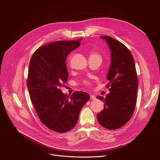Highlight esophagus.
I'll use <instances>...</instances> for the list:
<instances>
[{
  "label": "esophagus",
  "mask_w": 160,
  "mask_h": 160,
  "mask_svg": "<svg viewBox=\"0 0 160 160\" xmlns=\"http://www.w3.org/2000/svg\"><path fill=\"white\" fill-rule=\"evenodd\" d=\"M90 99H92V100H94V99H96V97H95L94 95L91 94V95L90 96Z\"/></svg>",
  "instance_id": "esophagus-1"
}]
</instances>
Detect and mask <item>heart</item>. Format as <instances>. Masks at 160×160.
I'll return each instance as SVG.
<instances>
[{
    "label": "heart",
    "instance_id": "b5f03b06",
    "mask_svg": "<svg viewBox=\"0 0 160 160\" xmlns=\"http://www.w3.org/2000/svg\"><path fill=\"white\" fill-rule=\"evenodd\" d=\"M101 58V56L98 52H94V51H92V52H90V54H89V58ZM84 83L86 84V85H89L90 84L89 82H88L87 80L84 81Z\"/></svg>",
    "mask_w": 160,
    "mask_h": 160
}]
</instances>
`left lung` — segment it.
<instances>
[{
	"instance_id": "left-lung-1",
	"label": "left lung",
	"mask_w": 160,
	"mask_h": 160,
	"mask_svg": "<svg viewBox=\"0 0 160 160\" xmlns=\"http://www.w3.org/2000/svg\"><path fill=\"white\" fill-rule=\"evenodd\" d=\"M111 51V64L106 77L110 92L106 98H96L104 102V109L97 118L98 122L109 130H116L125 125L135 109L138 80L135 61L128 49L111 37L101 36Z\"/></svg>"
}]
</instances>
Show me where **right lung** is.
<instances>
[{"label": "right lung", "instance_id": "obj_1", "mask_svg": "<svg viewBox=\"0 0 160 160\" xmlns=\"http://www.w3.org/2000/svg\"><path fill=\"white\" fill-rule=\"evenodd\" d=\"M80 40L43 45L34 52L29 64L27 87L31 101L42 123L59 133L76 125L81 109L90 98L82 91L69 97L59 89L68 76L66 57L80 46Z\"/></svg>", "mask_w": 160, "mask_h": 160}]
</instances>
